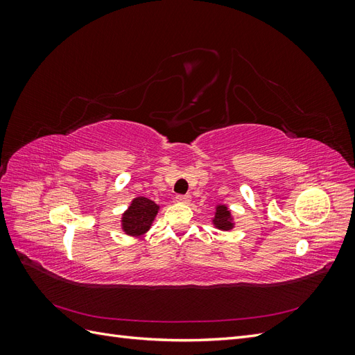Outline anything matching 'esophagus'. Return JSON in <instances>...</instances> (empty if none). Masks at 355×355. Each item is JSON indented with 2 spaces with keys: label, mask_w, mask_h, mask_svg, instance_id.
<instances>
[{
  "label": "esophagus",
  "mask_w": 355,
  "mask_h": 355,
  "mask_svg": "<svg viewBox=\"0 0 355 355\" xmlns=\"http://www.w3.org/2000/svg\"><path fill=\"white\" fill-rule=\"evenodd\" d=\"M176 201L182 204H188L191 201V196H176Z\"/></svg>",
  "instance_id": "1"
}]
</instances>
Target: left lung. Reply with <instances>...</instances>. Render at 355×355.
<instances>
[{
  "label": "left lung",
  "mask_w": 355,
  "mask_h": 355,
  "mask_svg": "<svg viewBox=\"0 0 355 355\" xmlns=\"http://www.w3.org/2000/svg\"><path fill=\"white\" fill-rule=\"evenodd\" d=\"M213 225L220 231H230L234 228L232 214L227 206H223V204L216 206V213H214Z\"/></svg>",
  "instance_id": "1"
}]
</instances>
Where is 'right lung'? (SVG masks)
<instances>
[{
	"mask_svg": "<svg viewBox=\"0 0 355 355\" xmlns=\"http://www.w3.org/2000/svg\"><path fill=\"white\" fill-rule=\"evenodd\" d=\"M159 210L158 204L145 197H137L132 201L128 209L123 213L121 227L127 235L141 237L149 228Z\"/></svg>",
	"mask_w": 355,
	"mask_h": 355,
	"instance_id": "obj_1",
	"label": "right lung"
}]
</instances>
